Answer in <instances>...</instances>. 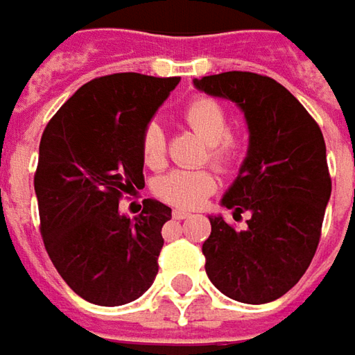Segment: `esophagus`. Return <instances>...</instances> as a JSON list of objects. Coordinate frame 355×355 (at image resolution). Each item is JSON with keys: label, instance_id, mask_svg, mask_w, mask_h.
<instances>
[{"label": "esophagus", "instance_id": "esophagus-1", "mask_svg": "<svg viewBox=\"0 0 355 355\" xmlns=\"http://www.w3.org/2000/svg\"><path fill=\"white\" fill-rule=\"evenodd\" d=\"M171 215H173V219H178V221H182V219H187V217H189V213L184 211V209H173Z\"/></svg>", "mask_w": 355, "mask_h": 355}]
</instances>
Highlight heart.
Returning <instances> with one entry per match:
<instances>
[{
    "label": "heart",
    "mask_w": 355,
    "mask_h": 355,
    "mask_svg": "<svg viewBox=\"0 0 355 355\" xmlns=\"http://www.w3.org/2000/svg\"><path fill=\"white\" fill-rule=\"evenodd\" d=\"M184 122L198 132L207 144L213 166L219 170H231L237 166L247 150V138L243 132L229 128L227 108L211 96H193L182 108ZM140 152L148 168H162L168 156V138L164 126L157 120H150L140 136ZM217 187L215 175L207 170H173L162 175L154 185V191L162 201L196 209L211 196Z\"/></svg>",
    "instance_id": "b5f03b06"
}]
</instances>
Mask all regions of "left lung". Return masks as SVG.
I'll return each mask as SVG.
<instances>
[{
	"mask_svg": "<svg viewBox=\"0 0 355 355\" xmlns=\"http://www.w3.org/2000/svg\"><path fill=\"white\" fill-rule=\"evenodd\" d=\"M193 83L237 104L251 132L249 154L221 201L233 217L249 211L251 219L237 231L209 217L211 235L201 247L207 277L233 300L272 302L306 272L320 243L332 193L322 130L270 76L229 71Z\"/></svg>",
	"mask_w": 355,
	"mask_h": 355,
	"instance_id": "left-lung-1",
	"label": "left lung"
}]
</instances>
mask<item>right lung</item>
<instances>
[{"instance_id":"add662e5","label":"right lung","mask_w":355,"mask_h":355,"mask_svg":"<svg viewBox=\"0 0 355 355\" xmlns=\"http://www.w3.org/2000/svg\"><path fill=\"white\" fill-rule=\"evenodd\" d=\"M180 76L116 73L92 78L49 120L35 193L41 237L62 280L98 306L142 296L156 279L171 209L144 199L132 221L118 203L144 187L140 136Z\"/></svg>"}]
</instances>
